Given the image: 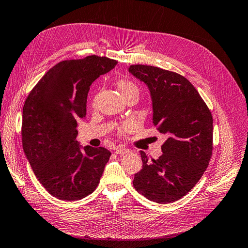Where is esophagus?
Listing matches in <instances>:
<instances>
[{
	"label": "esophagus",
	"mask_w": 248,
	"mask_h": 248,
	"mask_svg": "<svg viewBox=\"0 0 248 248\" xmlns=\"http://www.w3.org/2000/svg\"><path fill=\"white\" fill-rule=\"evenodd\" d=\"M116 154H119V155H124V154H128L131 152L130 149H127V148H123V147H118L116 149Z\"/></svg>",
	"instance_id": "34e87169"
}]
</instances>
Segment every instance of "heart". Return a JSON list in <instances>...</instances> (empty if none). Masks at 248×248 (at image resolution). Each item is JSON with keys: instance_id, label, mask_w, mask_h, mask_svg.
I'll return each mask as SVG.
<instances>
[{"instance_id": "obj_1", "label": "heart", "mask_w": 248, "mask_h": 248, "mask_svg": "<svg viewBox=\"0 0 248 248\" xmlns=\"http://www.w3.org/2000/svg\"><path fill=\"white\" fill-rule=\"evenodd\" d=\"M117 86H118L120 92H121V94H122L124 98L127 96L131 95V94L139 95V88L136 84H134L133 81L127 80V79H119L118 82H117ZM131 127H132L131 123L124 124V125L120 127V131L126 132V131H128L131 128Z\"/></svg>"}]
</instances>
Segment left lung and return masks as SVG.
Instances as JSON below:
<instances>
[{"label": "left lung", "instance_id": "8db88e82", "mask_svg": "<svg viewBox=\"0 0 248 248\" xmlns=\"http://www.w3.org/2000/svg\"><path fill=\"white\" fill-rule=\"evenodd\" d=\"M129 72L148 86L153 124L168 137L158 159L140 152L142 169L132 183L148 200L168 204L186 196L208 168L213 150L211 111L191 82L176 72L148 65H131Z\"/></svg>", "mask_w": 248, "mask_h": 248}]
</instances>
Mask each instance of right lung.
<instances>
[{
	"label": "right lung",
	"mask_w": 248,
	"mask_h": 248,
	"mask_svg": "<svg viewBox=\"0 0 248 248\" xmlns=\"http://www.w3.org/2000/svg\"><path fill=\"white\" fill-rule=\"evenodd\" d=\"M117 63L95 55L62 61L44 74L27 97L22 148L36 178L59 200L84 199L99 184L110 152L103 147L81 150L77 127L86 117L90 86Z\"/></svg>",
	"instance_id": "right-lung-1"
}]
</instances>
